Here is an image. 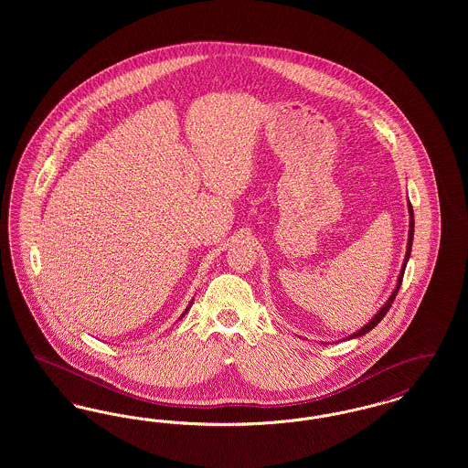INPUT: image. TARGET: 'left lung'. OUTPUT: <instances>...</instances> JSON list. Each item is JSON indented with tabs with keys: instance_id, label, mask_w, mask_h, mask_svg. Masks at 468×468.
Returning <instances> with one entry per match:
<instances>
[{
	"instance_id": "obj_1",
	"label": "left lung",
	"mask_w": 468,
	"mask_h": 468,
	"mask_svg": "<svg viewBox=\"0 0 468 468\" xmlns=\"http://www.w3.org/2000/svg\"><path fill=\"white\" fill-rule=\"evenodd\" d=\"M409 216H410V223H409V242H407V252H405V260H403V265H401L400 275H399V281H397V288L393 290L391 292V296L388 298V302L378 309V314L361 328V330H357L353 335H349L347 336V340L349 338H356V336H361V335L368 334L372 328H376L378 326V323H380V319L388 314V311L391 309V303L395 302V298H397V294H399V290H400L401 281H403V271H405V267H407V261H409V258H410V249H412V239H414V212H412V205L409 203ZM346 340V338H344Z\"/></svg>"
}]
</instances>
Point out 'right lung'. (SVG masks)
I'll return each instance as SVG.
<instances>
[{"label":"right lung","mask_w":468,"mask_h":468,"mask_svg":"<svg viewBox=\"0 0 468 468\" xmlns=\"http://www.w3.org/2000/svg\"><path fill=\"white\" fill-rule=\"evenodd\" d=\"M191 303H193V302H191ZM191 303H189V305H187V309H186V311H184V314H182V315H186V312L189 311V307H191ZM182 315H180V317H182ZM180 317H178V319H180Z\"/></svg>","instance_id":"right-lung-1"}]
</instances>
